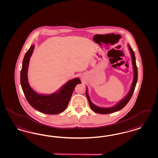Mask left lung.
I'll list each match as a JSON object with an SVG mask.
<instances>
[{"instance_id": "obj_1", "label": "left lung", "mask_w": 158, "mask_h": 158, "mask_svg": "<svg viewBox=\"0 0 158 158\" xmlns=\"http://www.w3.org/2000/svg\"><path fill=\"white\" fill-rule=\"evenodd\" d=\"M128 47L129 49L130 50L131 55L132 56L133 69H134V80H133L131 88V89H130L129 92L127 94V95L123 99H122L119 102H118L115 106H114L113 107H111V108H100V107H98V106L94 105V104H93V102L91 101V100L89 99V97L88 96V94L87 89H86L85 94H86V96H87L89 104L90 106V108L95 112L98 113V114H107L113 113V112L119 111L121 109H123V107H125L126 106V105L128 104V102L129 101V100L131 98V97L133 95V93L134 92L135 88L136 87V84L137 81H138V69H137V66L136 64V59H135L134 52L133 50L132 49V48L129 45H128Z\"/></svg>"}]
</instances>
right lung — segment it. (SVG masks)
Segmentation results:
<instances>
[{"label": "right lung", "instance_id": "obj_1", "mask_svg": "<svg viewBox=\"0 0 158 158\" xmlns=\"http://www.w3.org/2000/svg\"><path fill=\"white\" fill-rule=\"evenodd\" d=\"M35 46H31L24 57L20 72V84L26 98L30 105L42 113L54 115L64 111L69 103L74 89L81 83L78 78L71 80L57 93L50 95H40L30 87L27 80V70L30 58L33 52Z\"/></svg>", "mask_w": 158, "mask_h": 158}]
</instances>
